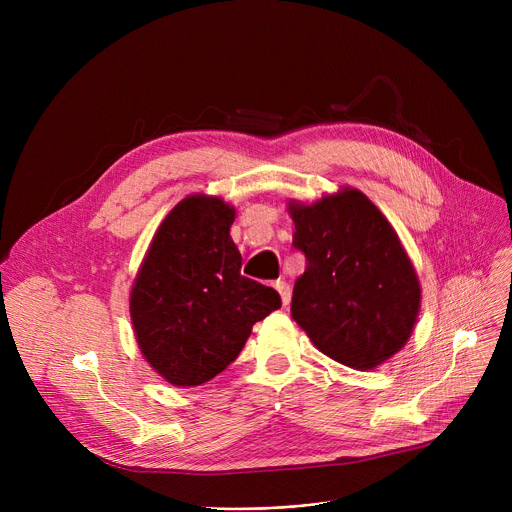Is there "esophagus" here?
Listing matches in <instances>:
<instances>
[{"label":"esophagus","instance_id":"esophagus-1","mask_svg":"<svg viewBox=\"0 0 512 512\" xmlns=\"http://www.w3.org/2000/svg\"><path fill=\"white\" fill-rule=\"evenodd\" d=\"M274 288L278 290V294H280V299H282V305L286 307V305L290 303V294H292V292H290V286H288V284H286L284 280H278V282L274 284Z\"/></svg>","mask_w":512,"mask_h":512}]
</instances>
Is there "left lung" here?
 I'll return each instance as SVG.
<instances>
[{"label": "left lung", "mask_w": 512, "mask_h": 512, "mask_svg": "<svg viewBox=\"0 0 512 512\" xmlns=\"http://www.w3.org/2000/svg\"><path fill=\"white\" fill-rule=\"evenodd\" d=\"M292 245L307 257L292 290V319L330 359L369 371L413 334L421 284L386 220L351 186L313 203L290 201Z\"/></svg>", "instance_id": "obj_1"}]
</instances>
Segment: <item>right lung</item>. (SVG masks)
<instances>
[{
    "mask_svg": "<svg viewBox=\"0 0 512 512\" xmlns=\"http://www.w3.org/2000/svg\"><path fill=\"white\" fill-rule=\"evenodd\" d=\"M236 209L203 193L166 215L130 288V319L145 361L172 386H201L242 351L280 294L240 276L230 236Z\"/></svg>",
    "mask_w": 512,
    "mask_h": 512,
    "instance_id": "obj_1",
    "label": "right lung"
}]
</instances>
